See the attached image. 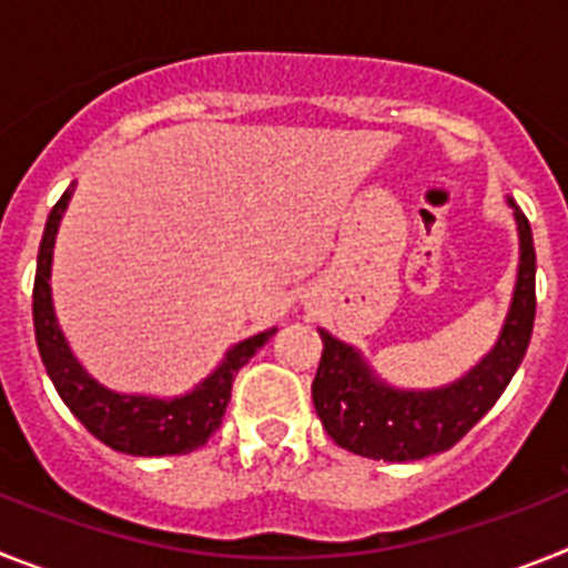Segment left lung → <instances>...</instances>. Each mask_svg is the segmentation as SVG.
Segmentation results:
<instances>
[{
  "mask_svg": "<svg viewBox=\"0 0 568 568\" xmlns=\"http://www.w3.org/2000/svg\"><path fill=\"white\" fill-rule=\"evenodd\" d=\"M518 224L520 261L509 313L489 353L458 381L435 389L386 384L353 344L318 329L324 341L313 404L329 438L361 458L420 460L453 449L504 395L535 327V244L526 215L506 199Z\"/></svg>",
  "mask_w": 568,
  "mask_h": 568,
  "instance_id": "obj_1",
  "label": "left lung"
}]
</instances>
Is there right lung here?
<instances>
[{
  "instance_id": "1",
  "label": "right lung",
  "mask_w": 568,
  "mask_h": 568,
  "mask_svg": "<svg viewBox=\"0 0 568 568\" xmlns=\"http://www.w3.org/2000/svg\"><path fill=\"white\" fill-rule=\"evenodd\" d=\"M73 187L77 182L64 190L57 207L50 210L42 244H39L37 281H33V329H37V346L44 369L70 413L82 420L93 438H99L115 453L135 455V458L193 453L207 444L210 435L222 426L235 375L261 346L273 338L275 327L230 346L222 364L184 395L159 398V395L115 393L110 386L99 384L70 349L57 321L53 295H50L53 247H57L59 224H62Z\"/></svg>"
}]
</instances>
